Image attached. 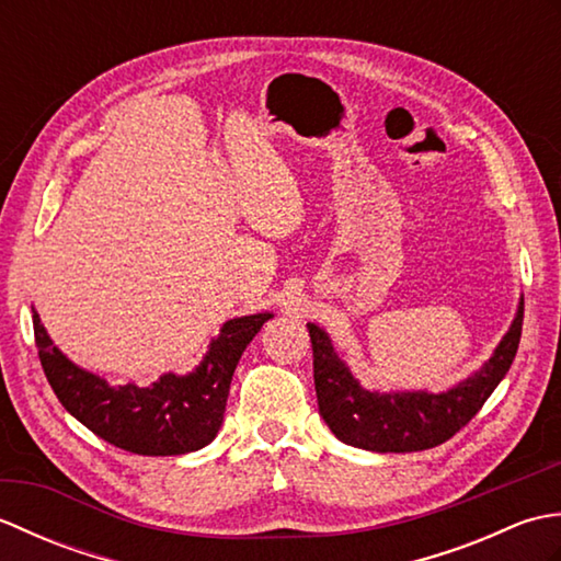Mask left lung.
Here are the masks:
<instances>
[{
  "label": "left lung",
  "mask_w": 561,
  "mask_h": 561,
  "mask_svg": "<svg viewBox=\"0 0 561 561\" xmlns=\"http://www.w3.org/2000/svg\"><path fill=\"white\" fill-rule=\"evenodd\" d=\"M523 328V299L490 362L446 392L368 390L332 347L323 328L308 323L320 416L342 444L376 453H412L444 444L480 412L514 364Z\"/></svg>",
  "instance_id": "obj_1"
}]
</instances>
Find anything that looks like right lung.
Returning <instances> with one entry per match:
<instances>
[{"label": "right lung", "instance_id": "add662e5", "mask_svg": "<svg viewBox=\"0 0 561 561\" xmlns=\"http://www.w3.org/2000/svg\"><path fill=\"white\" fill-rule=\"evenodd\" d=\"M272 313L226 320L199 366L185 376L163 374L151 386H113L59 352L33 308L43 371L62 408L93 434L137 456H183L219 434L226 398L241 354Z\"/></svg>", "mask_w": 561, "mask_h": 561}]
</instances>
